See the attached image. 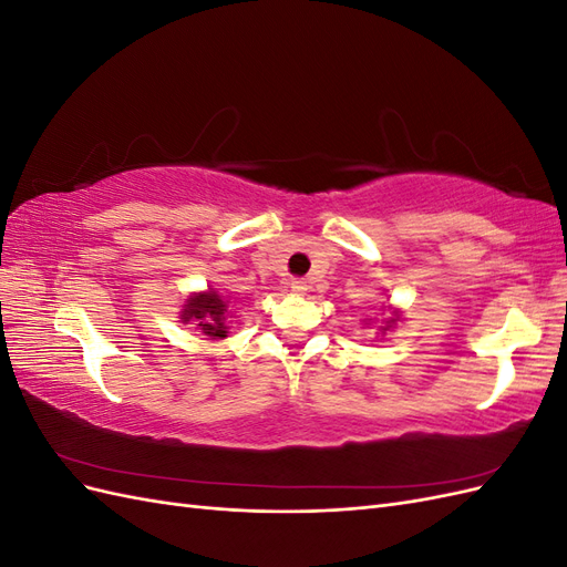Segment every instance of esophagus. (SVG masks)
Wrapping results in <instances>:
<instances>
[{"label":"esophagus","mask_w":567,"mask_h":567,"mask_svg":"<svg viewBox=\"0 0 567 567\" xmlns=\"http://www.w3.org/2000/svg\"><path fill=\"white\" fill-rule=\"evenodd\" d=\"M290 290H293L296 296H305L307 290H310V284H307L305 279H293V281H290Z\"/></svg>","instance_id":"1"}]
</instances>
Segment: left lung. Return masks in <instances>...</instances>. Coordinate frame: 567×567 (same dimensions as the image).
Here are the masks:
<instances>
[{"mask_svg":"<svg viewBox=\"0 0 567 567\" xmlns=\"http://www.w3.org/2000/svg\"><path fill=\"white\" fill-rule=\"evenodd\" d=\"M392 321H394V319H390V321H388V323H392Z\"/></svg>","mask_w":567,"mask_h":567,"instance_id":"left-lung-1","label":"left lung"}]
</instances>
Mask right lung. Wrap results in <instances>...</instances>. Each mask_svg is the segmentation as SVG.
<instances>
[{"label": "right lung", "mask_w": 567, "mask_h": 567, "mask_svg": "<svg viewBox=\"0 0 567 567\" xmlns=\"http://www.w3.org/2000/svg\"><path fill=\"white\" fill-rule=\"evenodd\" d=\"M225 312H227V302L221 300L215 290H208V293H198L186 300L182 319L196 321V326L205 336L227 338Z\"/></svg>", "instance_id": "1"}]
</instances>
